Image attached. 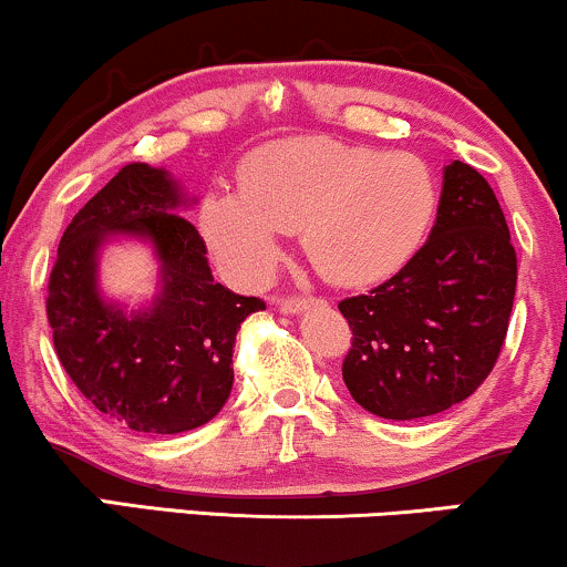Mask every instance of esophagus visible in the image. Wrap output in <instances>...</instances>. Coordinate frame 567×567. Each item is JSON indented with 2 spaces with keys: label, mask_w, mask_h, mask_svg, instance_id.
I'll use <instances>...</instances> for the list:
<instances>
[{
  "label": "esophagus",
  "mask_w": 567,
  "mask_h": 567,
  "mask_svg": "<svg viewBox=\"0 0 567 567\" xmlns=\"http://www.w3.org/2000/svg\"><path fill=\"white\" fill-rule=\"evenodd\" d=\"M313 306V298H282L279 301V309H282L285 313H301L306 309H311Z\"/></svg>",
  "instance_id": "34e87169"
}]
</instances>
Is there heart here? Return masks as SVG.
Returning <instances> with one entry per match:
<instances>
[{"label":"heart","instance_id":"b5f03b06","mask_svg":"<svg viewBox=\"0 0 567 567\" xmlns=\"http://www.w3.org/2000/svg\"><path fill=\"white\" fill-rule=\"evenodd\" d=\"M439 193L417 155L301 136L243 163L237 195H208L200 231L231 279L264 282L279 235L301 231L306 256L330 282L372 285L417 254Z\"/></svg>","mask_w":567,"mask_h":567}]
</instances>
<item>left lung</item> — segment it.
<instances>
[{
  "label": "left lung",
  "instance_id": "obj_1",
  "mask_svg": "<svg viewBox=\"0 0 567 567\" xmlns=\"http://www.w3.org/2000/svg\"><path fill=\"white\" fill-rule=\"evenodd\" d=\"M515 285L494 189L452 161L427 243L383 285L338 303L353 332L343 361L353 401L385 420H420L473 395L499 359Z\"/></svg>",
  "mask_w": 567,
  "mask_h": 567
}]
</instances>
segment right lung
I'll return each instance as SVG.
<instances>
[{"instance_id":"obj_1","label":"right lung","mask_w":567,"mask_h":567,"mask_svg":"<svg viewBox=\"0 0 567 567\" xmlns=\"http://www.w3.org/2000/svg\"><path fill=\"white\" fill-rule=\"evenodd\" d=\"M166 168L128 163L73 216L50 275L47 319L54 351L94 409L136 433L174 435L206 425L227 404L231 349L245 317L264 311L214 282L206 243ZM142 239L159 258V296L126 312L99 290V254Z\"/></svg>"}]
</instances>
